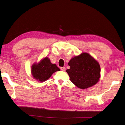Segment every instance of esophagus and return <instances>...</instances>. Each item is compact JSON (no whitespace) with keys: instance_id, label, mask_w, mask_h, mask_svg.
Masks as SVG:
<instances>
[{"instance_id":"esophagus-1","label":"esophagus","mask_w":125,"mask_h":125,"mask_svg":"<svg viewBox=\"0 0 125 125\" xmlns=\"http://www.w3.org/2000/svg\"><path fill=\"white\" fill-rule=\"evenodd\" d=\"M61 70H62V71H64L65 70H66V68L65 67H61Z\"/></svg>"}]
</instances>
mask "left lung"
Here are the masks:
<instances>
[{"label":"left lung","mask_w":125,"mask_h":125,"mask_svg":"<svg viewBox=\"0 0 125 125\" xmlns=\"http://www.w3.org/2000/svg\"><path fill=\"white\" fill-rule=\"evenodd\" d=\"M70 69L66 70L70 80L78 87L87 88L96 84L100 77L99 63L87 53L72 58L68 63Z\"/></svg>","instance_id":"obj_1"}]
</instances>
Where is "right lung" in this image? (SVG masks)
Returning <instances> with one entry per match:
<instances>
[{
  "label": "right lung",
  "mask_w": 125,
  "mask_h": 125,
  "mask_svg": "<svg viewBox=\"0 0 125 125\" xmlns=\"http://www.w3.org/2000/svg\"><path fill=\"white\" fill-rule=\"evenodd\" d=\"M60 69L55 64L51 63L50 59L45 57L38 64H34L31 68L33 77L38 81L43 82L49 79L53 73Z\"/></svg>",
  "instance_id": "1"
}]
</instances>
